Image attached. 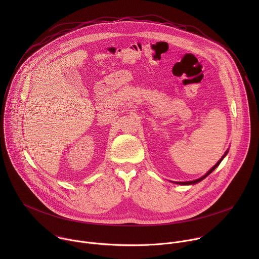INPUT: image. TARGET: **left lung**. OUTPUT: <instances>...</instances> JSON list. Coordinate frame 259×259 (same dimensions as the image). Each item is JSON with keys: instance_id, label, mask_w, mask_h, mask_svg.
I'll return each instance as SVG.
<instances>
[{"instance_id": "left-lung-1", "label": "left lung", "mask_w": 259, "mask_h": 259, "mask_svg": "<svg viewBox=\"0 0 259 259\" xmlns=\"http://www.w3.org/2000/svg\"><path fill=\"white\" fill-rule=\"evenodd\" d=\"M228 153H229V150L225 153V155H224L223 157L220 158V160H219V161H218V162H217V163H216V164H215V165H214V166H213V167H212V168H211V169H210V170H209L205 175H203L202 177H200V178H198V179H195V180H192V181H183V182H179V181H178V182H177V181L175 182V181H174V183H176V184H180V186H191V184H196V183H198V182L202 181V180H203L204 178H206L210 173H212V172L216 169V167H218V165L221 163V161H223V160L225 159V157L228 155ZM172 182H173V181H172Z\"/></svg>"}]
</instances>
